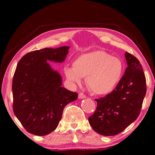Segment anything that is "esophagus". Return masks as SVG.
Masks as SVG:
<instances>
[{
    "mask_svg": "<svg viewBox=\"0 0 155 155\" xmlns=\"http://www.w3.org/2000/svg\"><path fill=\"white\" fill-rule=\"evenodd\" d=\"M78 97H79L80 99H84V98H85V97H86V95L83 94L82 92H80L79 95H78Z\"/></svg>",
    "mask_w": 155,
    "mask_h": 155,
    "instance_id": "esophagus-1",
    "label": "esophagus"
}]
</instances>
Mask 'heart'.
Here are the masks:
<instances>
[{"mask_svg": "<svg viewBox=\"0 0 155 155\" xmlns=\"http://www.w3.org/2000/svg\"><path fill=\"white\" fill-rule=\"evenodd\" d=\"M124 65L118 57L104 51L82 54L75 61L73 67L65 66L66 78L80 84L82 78H87V86L96 94H107L115 88L121 78Z\"/></svg>", "mask_w": 155, "mask_h": 155, "instance_id": "obj_1", "label": "heart"}]
</instances>
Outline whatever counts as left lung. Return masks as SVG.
Listing matches in <instances>:
<instances>
[{"mask_svg":"<svg viewBox=\"0 0 155 155\" xmlns=\"http://www.w3.org/2000/svg\"><path fill=\"white\" fill-rule=\"evenodd\" d=\"M128 67L111 93L95 99L94 113L88 118L99 134L111 136L121 133L138 117L146 94V78L136 57L125 54Z\"/></svg>","mask_w":155,"mask_h":155,"instance_id":"left-lung-1","label":"left lung"}]
</instances>
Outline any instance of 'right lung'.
Instances as JSON below:
<instances>
[{
  "label": "right lung",
  "mask_w": 155,
  "mask_h": 155,
  "mask_svg": "<svg viewBox=\"0 0 155 155\" xmlns=\"http://www.w3.org/2000/svg\"><path fill=\"white\" fill-rule=\"evenodd\" d=\"M68 46L42 48L25 54L12 78V109L27 132L43 136L57 128L64 107L78 99V93L62 85L61 75L47 61L61 63Z\"/></svg>",
  "instance_id": "add662e5"
}]
</instances>
